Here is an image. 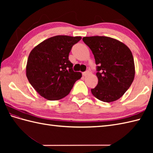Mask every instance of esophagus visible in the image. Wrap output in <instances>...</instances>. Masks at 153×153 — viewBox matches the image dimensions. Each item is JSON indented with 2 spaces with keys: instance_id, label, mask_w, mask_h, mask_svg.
Listing matches in <instances>:
<instances>
[{
  "instance_id": "1",
  "label": "esophagus",
  "mask_w": 153,
  "mask_h": 153,
  "mask_svg": "<svg viewBox=\"0 0 153 153\" xmlns=\"http://www.w3.org/2000/svg\"><path fill=\"white\" fill-rule=\"evenodd\" d=\"M88 74H89V71H85V72L83 73V76H86Z\"/></svg>"
}]
</instances>
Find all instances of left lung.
<instances>
[{
	"label": "left lung",
	"mask_w": 153,
	"mask_h": 153,
	"mask_svg": "<svg viewBox=\"0 0 153 153\" xmlns=\"http://www.w3.org/2000/svg\"><path fill=\"white\" fill-rule=\"evenodd\" d=\"M83 41L91 50L98 65V84L91 93L103 102L115 101L131 86L135 77V64L130 49L114 38L84 37Z\"/></svg>",
	"instance_id": "left-lung-1"
}]
</instances>
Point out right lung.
<instances>
[{
	"label": "right lung",
	"mask_w": 153,
	"mask_h": 153,
	"mask_svg": "<svg viewBox=\"0 0 153 153\" xmlns=\"http://www.w3.org/2000/svg\"><path fill=\"white\" fill-rule=\"evenodd\" d=\"M82 37L56 35L47 39L30 52L26 65V76L35 90L49 100H57L70 93L82 74L73 71L68 60L74 44Z\"/></svg>",
	"instance_id": "1"
}]
</instances>
